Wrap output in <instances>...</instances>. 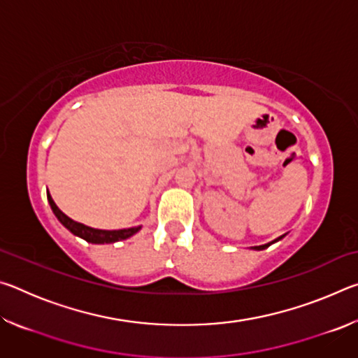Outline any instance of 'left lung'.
I'll list each match as a JSON object with an SVG mask.
<instances>
[{
	"label": "left lung",
	"mask_w": 358,
	"mask_h": 358,
	"mask_svg": "<svg viewBox=\"0 0 358 358\" xmlns=\"http://www.w3.org/2000/svg\"><path fill=\"white\" fill-rule=\"evenodd\" d=\"M282 237H280L278 240H281ZM278 240H275V241H278ZM275 241H271V243H275ZM271 243H266V245H260V246H254V250H257V251H260V250H265V248H268Z\"/></svg>",
	"instance_id": "1"
}]
</instances>
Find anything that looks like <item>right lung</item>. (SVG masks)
Wrapping results in <instances>:
<instances>
[{"label":"right lung","mask_w":358,"mask_h":358,"mask_svg":"<svg viewBox=\"0 0 358 358\" xmlns=\"http://www.w3.org/2000/svg\"><path fill=\"white\" fill-rule=\"evenodd\" d=\"M47 199L53 210V213H55V216L58 217V221L62 222L66 229H69L72 234L77 235V237L87 240V241H90V243H96V245L115 243V241L129 238L131 235H134L136 232H138V229H141V226L131 227V229H121V230H101V229L88 227V226H85V224L72 221L71 217L66 216L63 211L57 207L55 202H53L52 196L48 192H47Z\"/></svg>","instance_id":"1"}]
</instances>
